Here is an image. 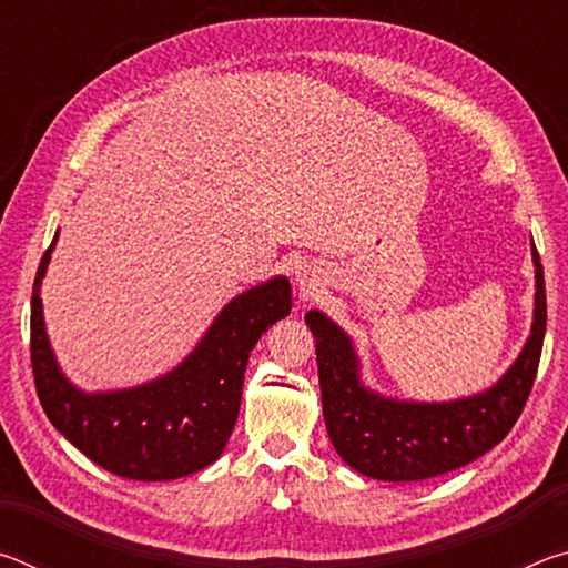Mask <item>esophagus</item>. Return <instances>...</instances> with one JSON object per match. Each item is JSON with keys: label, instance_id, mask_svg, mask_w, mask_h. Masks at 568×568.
<instances>
[{"label": "esophagus", "instance_id": "obj_1", "mask_svg": "<svg viewBox=\"0 0 568 568\" xmlns=\"http://www.w3.org/2000/svg\"><path fill=\"white\" fill-rule=\"evenodd\" d=\"M295 285L303 295H313L321 287V281H318V275H315L311 265H301L295 271Z\"/></svg>", "mask_w": 568, "mask_h": 568}]
</instances>
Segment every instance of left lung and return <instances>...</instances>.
<instances>
[{"mask_svg": "<svg viewBox=\"0 0 568 568\" xmlns=\"http://www.w3.org/2000/svg\"><path fill=\"white\" fill-rule=\"evenodd\" d=\"M534 323L521 353L491 388L456 400H400L371 390L351 335L321 311H307L315 338L323 418L338 456L378 480H423L470 464L501 444L531 393L546 333L541 257L531 245Z\"/></svg>", "mask_w": 568, "mask_h": 568, "instance_id": "8db88e82", "label": "left lung"}]
</instances>
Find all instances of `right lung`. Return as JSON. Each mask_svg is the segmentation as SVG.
<instances>
[{"label":"right lung","instance_id":"right-lung-1","mask_svg":"<svg viewBox=\"0 0 568 568\" xmlns=\"http://www.w3.org/2000/svg\"><path fill=\"white\" fill-rule=\"evenodd\" d=\"M52 245L32 287V371L52 426L94 464L132 480H172L215 464L233 434L250 351L293 307L291 281H271L235 295L190 355L165 376L122 390L88 393L64 376L42 313V281Z\"/></svg>","mask_w":568,"mask_h":568}]
</instances>
